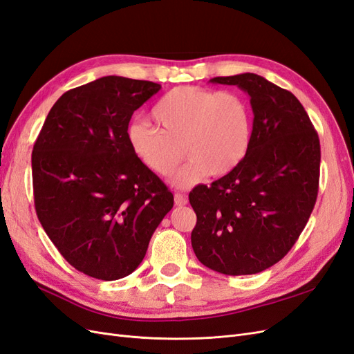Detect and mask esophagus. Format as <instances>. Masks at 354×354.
Returning a JSON list of instances; mask_svg holds the SVG:
<instances>
[{"label": "esophagus", "instance_id": "1", "mask_svg": "<svg viewBox=\"0 0 354 354\" xmlns=\"http://www.w3.org/2000/svg\"><path fill=\"white\" fill-rule=\"evenodd\" d=\"M174 202H176V205L177 207H181V205H186V203L189 202V199H187V196L186 195H183V194H174Z\"/></svg>", "mask_w": 354, "mask_h": 354}]
</instances>
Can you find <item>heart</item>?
Instances as JSON below:
<instances>
[{
  "label": "heart",
  "instance_id": "1",
  "mask_svg": "<svg viewBox=\"0 0 354 354\" xmlns=\"http://www.w3.org/2000/svg\"><path fill=\"white\" fill-rule=\"evenodd\" d=\"M151 116L156 128L145 122L130 127V147L159 177L176 173L183 148L189 162L174 180L178 187L195 186L207 174L232 173L251 145V109L238 93L183 85L162 95Z\"/></svg>",
  "mask_w": 354,
  "mask_h": 354
}]
</instances>
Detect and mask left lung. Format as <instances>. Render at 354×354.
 <instances>
[{
	"label": "left lung",
	"mask_w": 354,
	"mask_h": 354,
	"mask_svg": "<svg viewBox=\"0 0 354 354\" xmlns=\"http://www.w3.org/2000/svg\"><path fill=\"white\" fill-rule=\"evenodd\" d=\"M251 97V145L232 173L189 194L196 212L192 246L198 260L223 274H255L281 261L312 214L320 143L295 95L255 73L216 77Z\"/></svg>",
	"instance_id": "left-lung-1"
}]
</instances>
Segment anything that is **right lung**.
<instances>
[{
  "instance_id": "1",
  "label": "right lung",
  "mask_w": 354,
  "mask_h": 354,
  "mask_svg": "<svg viewBox=\"0 0 354 354\" xmlns=\"http://www.w3.org/2000/svg\"><path fill=\"white\" fill-rule=\"evenodd\" d=\"M160 90L103 77L55 103L32 151L37 216L72 267L102 281L133 273L174 196L133 153L128 124Z\"/></svg>"
}]
</instances>
